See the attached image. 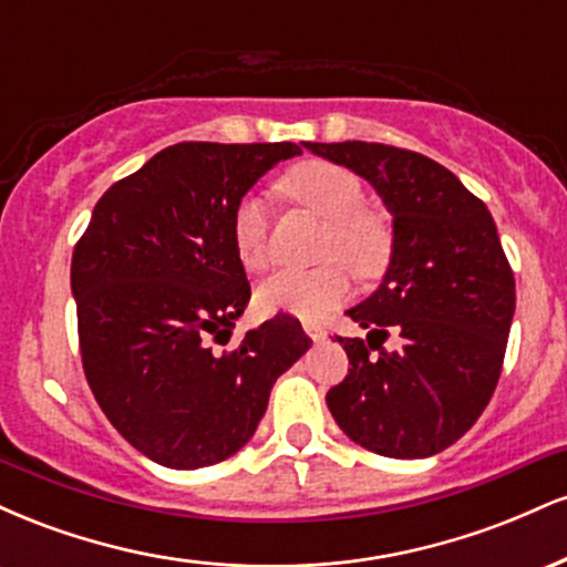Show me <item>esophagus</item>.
<instances>
[{
  "instance_id": "esophagus-1",
  "label": "esophagus",
  "mask_w": 567,
  "mask_h": 567,
  "mask_svg": "<svg viewBox=\"0 0 567 567\" xmlns=\"http://www.w3.org/2000/svg\"><path fill=\"white\" fill-rule=\"evenodd\" d=\"M303 330H306V336L311 338V341H324V338H328V330L320 328V324H315V322H306Z\"/></svg>"
}]
</instances>
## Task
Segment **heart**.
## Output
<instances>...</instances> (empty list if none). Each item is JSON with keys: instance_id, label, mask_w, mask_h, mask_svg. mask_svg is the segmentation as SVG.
Segmentation results:
<instances>
[{"instance_id": "1", "label": "heart", "mask_w": 567, "mask_h": 567, "mask_svg": "<svg viewBox=\"0 0 567 567\" xmlns=\"http://www.w3.org/2000/svg\"><path fill=\"white\" fill-rule=\"evenodd\" d=\"M279 192L328 220L322 243L324 261L338 257L362 277L381 271L392 239H389V229L379 213L362 207L365 188L354 173L328 159H306L292 165L279 178ZM231 239L245 269H266L269 264V245H266L269 207L264 197L245 194L237 202L231 216ZM337 262L309 271H277L258 288V306L269 315L282 311V315H292L306 322L322 320L347 301L351 292L349 271Z\"/></svg>"}]
</instances>
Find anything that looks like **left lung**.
<instances>
[{
  "label": "left lung",
  "mask_w": 567,
  "mask_h": 567,
  "mask_svg": "<svg viewBox=\"0 0 567 567\" xmlns=\"http://www.w3.org/2000/svg\"><path fill=\"white\" fill-rule=\"evenodd\" d=\"M303 146L365 178L392 213L386 275L347 311L370 330L368 343L338 338L351 368L324 396L330 413L349 440L386 458L445 451L496 392L514 317V275L491 210L424 154L365 141ZM389 329L403 338L394 352L382 349Z\"/></svg>",
  "instance_id": "8db88e82"
}]
</instances>
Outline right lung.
Segmentation results:
<instances>
[{"label": "right lung", "mask_w": 567, "mask_h": 567, "mask_svg": "<svg viewBox=\"0 0 567 567\" xmlns=\"http://www.w3.org/2000/svg\"><path fill=\"white\" fill-rule=\"evenodd\" d=\"M303 146V143H301ZM296 143H175L97 199L71 258L82 365L135 451L171 470L229 458L311 338L282 315L231 349L250 282L234 250L237 202Z\"/></svg>", "instance_id": "obj_1"}]
</instances>
